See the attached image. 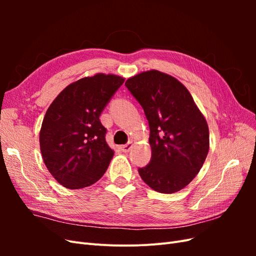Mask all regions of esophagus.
<instances>
[{
    "label": "esophagus",
    "instance_id": "esophagus-1",
    "mask_svg": "<svg viewBox=\"0 0 256 256\" xmlns=\"http://www.w3.org/2000/svg\"><path fill=\"white\" fill-rule=\"evenodd\" d=\"M131 147H132V143L129 142V143H127V144L122 145V146H120V150H122V152H128L131 150Z\"/></svg>",
    "mask_w": 256,
    "mask_h": 256
}]
</instances>
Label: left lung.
<instances>
[{
    "label": "left lung",
    "mask_w": 256,
    "mask_h": 256,
    "mask_svg": "<svg viewBox=\"0 0 256 256\" xmlns=\"http://www.w3.org/2000/svg\"><path fill=\"white\" fill-rule=\"evenodd\" d=\"M143 108L150 125L152 158L138 168L145 184L160 193L184 188L202 168L209 150L206 120L189 90L158 70L138 74L125 83Z\"/></svg>",
    "instance_id": "obj_1"
}]
</instances>
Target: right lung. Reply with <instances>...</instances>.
<instances>
[{
  "label": "right lung",
  "mask_w": 256,
  "mask_h": 256,
  "mask_svg": "<svg viewBox=\"0 0 256 256\" xmlns=\"http://www.w3.org/2000/svg\"><path fill=\"white\" fill-rule=\"evenodd\" d=\"M125 79L98 74L60 92L46 112L40 134L42 156L51 175L68 189H81L102 177L114 156L99 120Z\"/></svg>",
  "instance_id": "add662e5"
}]
</instances>
